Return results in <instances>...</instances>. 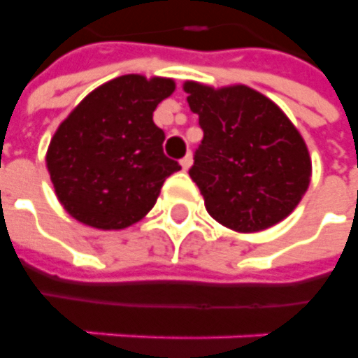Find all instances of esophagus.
<instances>
[{
	"mask_svg": "<svg viewBox=\"0 0 358 358\" xmlns=\"http://www.w3.org/2000/svg\"><path fill=\"white\" fill-rule=\"evenodd\" d=\"M191 164H192V156H191V154H187V156L181 159V167H183L185 171H187V169L191 167Z\"/></svg>",
	"mask_w": 358,
	"mask_h": 358,
	"instance_id": "34e87169",
	"label": "esophagus"
}]
</instances>
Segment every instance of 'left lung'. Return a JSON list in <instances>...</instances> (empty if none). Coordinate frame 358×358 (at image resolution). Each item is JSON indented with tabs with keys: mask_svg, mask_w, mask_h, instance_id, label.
<instances>
[{
	"mask_svg": "<svg viewBox=\"0 0 358 358\" xmlns=\"http://www.w3.org/2000/svg\"><path fill=\"white\" fill-rule=\"evenodd\" d=\"M183 88L204 133L189 175L208 214L243 233L287 217L308 189L310 158L285 113L243 85L214 90L185 83Z\"/></svg>",
	"mask_w": 358,
	"mask_h": 358,
	"instance_id": "left-lung-1",
	"label": "left lung"
}]
</instances>
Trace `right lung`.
<instances>
[{
    "label": "right lung",
    "instance_id": "1",
    "mask_svg": "<svg viewBox=\"0 0 358 358\" xmlns=\"http://www.w3.org/2000/svg\"><path fill=\"white\" fill-rule=\"evenodd\" d=\"M171 78L123 75L86 96L53 134L45 164L63 208L98 229H123L148 214L181 166L164 154L154 110Z\"/></svg>",
    "mask_w": 358,
    "mask_h": 358
}]
</instances>
